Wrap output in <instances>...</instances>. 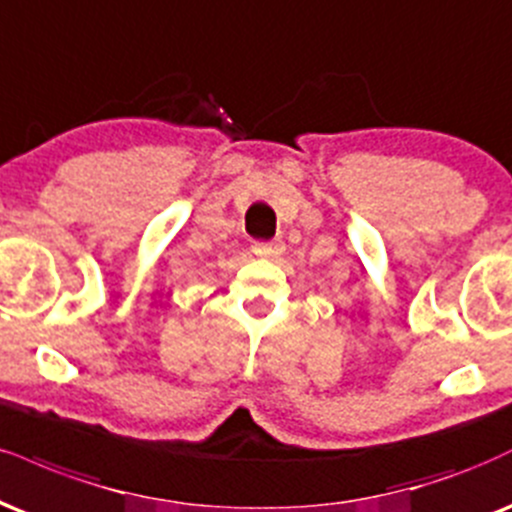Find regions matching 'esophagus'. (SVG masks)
<instances>
[{
	"instance_id": "obj_1",
	"label": "esophagus",
	"mask_w": 512,
	"mask_h": 512,
	"mask_svg": "<svg viewBox=\"0 0 512 512\" xmlns=\"http://www.w3.org/2000/svg\"><path fill=\"white\" fill-rule=\"evenodd\" d=\"M281 250V243H269V240H257V243L252 245V252H255L257 257H276Z\"/></svg>"
}]
</instances>
